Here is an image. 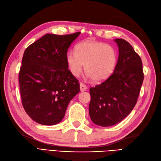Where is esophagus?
Here are the masks:
<instances>
[{
  "instance_id": "34e87169",
  "label": "esophagus",
  "mask_w": 161,
  "mask_h": 161,
  "mask_svg": "<svg viewBox=\"0 0 161 161\" xmlns=\"http://www.w3.org/2000/svg\"><path fill=\"white\" fill-rule=\"evenodd\" d=\"M87 89V85H85V84L80 83V90L81 92H84V91L86 90Z\"/></svg>"
}]
</instances>
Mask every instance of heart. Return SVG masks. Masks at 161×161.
<instances>
[{"mask_svg": "<svg viewBox=\"0 0 161 161\" xmlns=\"http://www.w3.org/2000/svg\"><path fill=\"white\" fill-rule=\"evenodd\" d=\"M117 60L112 46L101 42L85 41L75 47V52L66 54V62L71 74L78 76L83 69L87 76L95 82H102L113 73Z\"/></svg>", "mask_w": 161, "mask_h": 161, "instance_id": "b5f03b06", "label": "heart"}]
</instances>
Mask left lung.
<instances>
[{"label": "left lung", "mask_w": 161, "mask_h": 161, "mask_svg": "<svg viewBox=\"0 0 161 161\" xmlns=\"http://www.w3.org/2000/svg\"><path fill=\"white\" fill-rule=\"evenodd\" d=\"M119 58L113 74L101 84L90 89V116L102 127L120 123L134 109L144 79L141 57L122 38L114 40Z\"/></svg>", "instance_id": "left-lung-1"}]
</instances>
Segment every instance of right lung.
Masks as SVG:
<instances>
[{
	"label": "right lung",
	"mask_w": 161,
	"mask_h": 161,
	"mask_svg": "<svg viewBox=\"0 0 161 161\" xmlns=\"http://www.w3.org/2000/svg\"><path fill=\"white\" fill-rule=\"evenodd\" d=\"M80 34H45L24 52L19 71L21 100L26 113L39 124L60 123L80 92L66 62L67 49Z\"/></svg>",
	"instance_id": "1"
}]
</instances>
